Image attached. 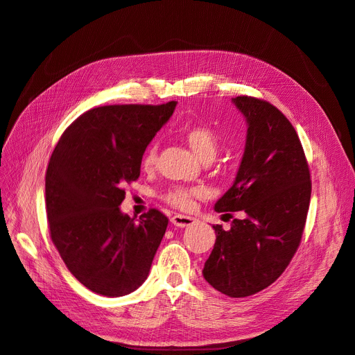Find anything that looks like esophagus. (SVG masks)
I'll return each mask as SVG.
<instances>
[{"instance_id":"1","label":"esophagus","mask_w":355,"mask_h":355,"mask_svg":"<svg viewBox=\"0 0 355 355\" xmlns=\"http://www.w3.org/2000/svg\"><path fill=\"white\" fill-rule=\"evenodd\" d=\"M171 223L177 227H187V226L193 225V223H196V218L189 217V216H183V214H175L174 217L171 218Z\"/></svg>"}]
</instances>
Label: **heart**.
I'll return each mask as SVG.
<instances>
[{
    "instance_id": "1",
    "label": "heart",
    "mask_w": 355,
    "mask_h": 355,
    "mask_svg": "<svg viewBox=\"0 0 355 355\" xmlns=\"http://www.w3.org/2000/svg\"><path fill=\"white\" fill-rule=\"evenodd\" d=\"M183 137L189 147L193 150V153L200 159H214L217 148H218V139L217 135L212 132L208 126L202 125H190L183 130ZM157 156V144L153 143L147 147L143 155V168L150 171L156 164ZM199 195V190L196 189H187V187H172L164 195V199L168 204L174 205L177 208H189L191 205V199L193 196Z\"/></svg>"
}]
</instances>
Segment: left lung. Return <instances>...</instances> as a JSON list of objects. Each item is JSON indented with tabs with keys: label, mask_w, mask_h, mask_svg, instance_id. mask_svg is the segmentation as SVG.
<instances>
[{
	"label": "left lung",
	"mask_w": 355,
	"mask_h": 355,
	"mask_svg": "<svg viewBox=\"0 0 355 355\" xmlns=\"http://www.w3.org/2000/svg\"><path fill=\"white\" fill-rule=\"evenodd\" d=\"M232 104L245 119V147L234 184L214 209L245 217L232 220L229 230L214 226L216 244L202 275L223 295L247 297L277 281L295 256L311 180L300 139L278 108L250 96L232 98Z\"/></svg>",
	"instance_id": "left-lung-1"
}]
</instances>
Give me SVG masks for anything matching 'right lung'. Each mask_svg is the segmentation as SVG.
<instances>
[{
    "instance_id": "right-lung-1",
    "label": "right lung",
    "mask_w": 355,
    "mask_h": 355,
    "mask_svg": "<svg viewBox=\"0 0 355 355\" xmlns=\"http://www.w3.org/2000/svg\"><path fill=\"white\" fill-rule=\"evenodd\" d=\"M177 101L162 105H105L86 111L60 137L46 174L50 236L69 272L107 297L126 296L147 279L168 218L150 209L121 212L125 183Z\"/></svg>"
}]
</instances>
